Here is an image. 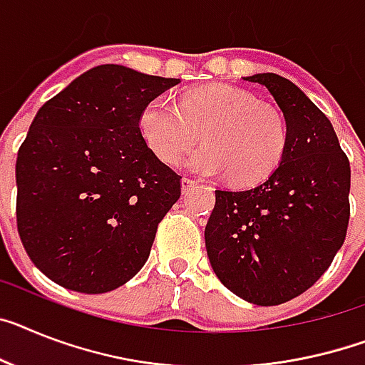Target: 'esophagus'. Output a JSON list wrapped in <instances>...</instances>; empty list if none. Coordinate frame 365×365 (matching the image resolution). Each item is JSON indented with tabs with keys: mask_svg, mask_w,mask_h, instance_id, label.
<instances>
[{
	"mask_svg": "<svg viewBox=\"0 0 365 365\" xmlns=\"http://www.w3.org/2000/svg\"><path fill=\"white\" fill-rule=\"evenodd\" d=\"M197 187V182L195 180H191V178H182V191L183 195H187L191 189Z\"/></svg>",
	"mask_w": 365,
	"mask_h": 365,
	"instance_id": "1",
	"label": "esophagus"
}]
</instances>
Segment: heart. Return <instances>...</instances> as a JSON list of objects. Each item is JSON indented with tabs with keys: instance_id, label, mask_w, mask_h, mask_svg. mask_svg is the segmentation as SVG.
I'll use <instances>...</instances> for the list:
<instances>
[{
	"instance_id": "heart-1",
	"label": "heart",
	"mask_w": 365,
	"mask_h": 365,
	"mask_svg": "<svg viewBox=\"0 0 365 365\" xmlns=\"http://www.w3.org/2000/svg\"><path fill=\"white\" fill-rule=\"evenodd\" d=\"M139 131L158 159L178 165L198 140L183 167L206 178L228 176L237 185H254L271 176L287 146V128L280 113L259 103L249 91L211 83L192 88L173 102L150 100L140 111Z\"/></svg>"
}]
</instances>
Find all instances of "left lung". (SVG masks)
<instances>
[{
	"label": "left lung",
	"instance_id": "8db88e82",
	"mask_svg": "<svg viewBox=\"0 0 365 365\" xmlns=\"http://www.w3.org/2000/svg\"><path fill=\"white\" fill-rule=\"evenodd\" d=\"M280 107L287 146L271 176L247 191H215L204 240L213 272L243 301L282 304L319 280L349 225L351 167L319 107L277 73L243 78Z\"/></svg>",
	"mask_w": 365,
	"mask_h": 365
}]
</instances>
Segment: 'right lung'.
Segmentation results:
<instances>
[{"label": "right lung", "mask_w": 365, "mask_h": 365, "mask_svg": "<svg viewBox=\"0 0 365 365\" xmlns=\"http://www.w3.org/2000/svg\"><path fill=\"white\" fill-rule=\"evenodd\" d=\"M178 83L102 64L35 115L16 159L18 234L55 284L106 293L146 263L159 220L182 187L145 145L139 116Z\"/></svg>", "instance_id": "1"}]
</instances>
